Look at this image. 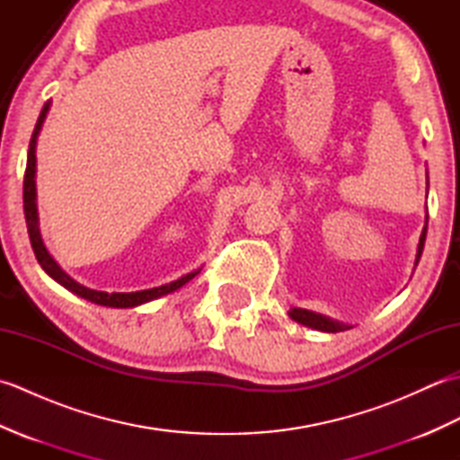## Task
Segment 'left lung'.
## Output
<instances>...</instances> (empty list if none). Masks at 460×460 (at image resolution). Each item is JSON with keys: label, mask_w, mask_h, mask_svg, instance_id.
Masks as SVG:
<instances>
[{"label": "left lung", "mask_w": 460, "mask_h": 460, "mask_svg": "<svg viewBox=\"0 0 460 460\" xmlns=\"http://www.w3.org/2000/svg\"><path fill=\"white\" fill-rule=\"evenodd\" d=\"M429 178V175H427ZM427 221H429V215L425 217V227L421 231V237H419V245H417V255H415V267L419 265V259H421V252H423V247H425V237H427ZM288 316L298 322V324L302 326H308V328H314V330H320V332H344L351 326L344 324V322H338V320H332L324 314H318V312H312V310H306V308H290L288 310Z\"/></svg>", "instance_id": "8db88e82"}]
</instances>
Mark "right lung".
Masks as SVG:
<instances>
[{
	"mask_svg": "<svg viewBox=\"0 0 460 460\" xmlns=\"http://www.w3.org/2000/svg\"><path fill=\"white\" fill-rule=\"evenodd\" d=\"M51 109V101L45 102L41 114H39L35 130L31 136V142H29V154H27V168H25V178H23V209H25V221H27V231H29V239H31V247L35 257L39 261V265L47 272L49 277L53 280H57L58 285L65 287L66 290H71L73 295L81 296L89 302H94V305L101 306H109V308H136L142 306L146 302L158 300L170 292H175L178 288H181L185 282H190L198 270H191L188 275L180 277L178 280H172L168 285L162 287H154V288H146V290H136V292H104V290H93L83 287L81 282H76L75 279H71L66 272L58 267V262L53 259L51 252L47 251L43 237H41V229H39V211H37V183H35V175H37V138L39 132L43 128V122L47 119V112Z\"/></svg>",
	"mask_w": 460,
	"mask_h": 460,
	"instance_id": "add662e5",
	"label": "right lung"
}]
</instances>
